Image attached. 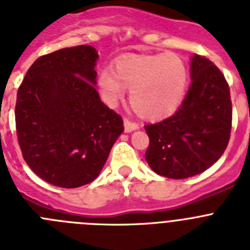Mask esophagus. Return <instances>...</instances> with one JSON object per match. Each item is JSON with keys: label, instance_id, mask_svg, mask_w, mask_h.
Returning a JSON list of instances; mask_svg holds the SVG:
<instances>
[{"label": "esophagus", "instance_id": "1", "mask_svg": "<svg viewBox=\"0 0 250 250\" xmlns=\"http://www.w3.org/2000/svg\"><path fill=\"white\" fill-rule=\"evenodd\" d=\"M124 127H125V132H131L134 131V130L139 129V124L132 123V121L125 119V120H124Z\"/></svg>", "mask_w": 250, "mask_h": 250}]
</instances>
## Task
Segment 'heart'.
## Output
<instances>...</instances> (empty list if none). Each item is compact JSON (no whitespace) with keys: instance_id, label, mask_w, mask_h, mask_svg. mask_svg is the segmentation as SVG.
Masks as SVG:
<instances>
[{"instance_id":"b5f03b06","label":"heart","mask_w":250,"mask_h":250,"mask_svg":"<svg viewBox=\"0 0 250 250\" xmlns=\"http://www.w3.org/2000/svg\"><path fill=\"white\" fill-rule=\"evenodd\" d=\"M189 83V70L175 54L141 55L118 60L114 70L98 77L103 99L116 105L130 90V104L146 120H160L173 114L183 103Z\"/></svg>"}]
</instances>
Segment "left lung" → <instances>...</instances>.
<instances>
[{
	"label": "left lung",
	"mask_w": 250,
	"mask_h": 250,
	"mask_svg": "<svg viewBox=\"0 0 250 250\" xmlns=\"http://www.w3.org/2000/svg\"><path fill=\"white\" fill-rule=\"evenodd\" d=\"M191 85L178 111L145 126L147 164L169 179L198 175L215 164L230 139V90L224 75L207 57L194 55Z\"/></svg>",
	"instance_id": "8db88e82"
}]
</instances>
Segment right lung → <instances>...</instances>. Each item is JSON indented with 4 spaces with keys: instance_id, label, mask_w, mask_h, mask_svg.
I'll return each mask as SVG.
<instances>
[{
    "instance_id": "add662e5",
    "label": "right lung",
    "mask_w": 250,
    "mask_h": 250,
    "mask_svg": "<svg viewBox=\"0 0 250 250\" xmlns=\"http://www.w3.org/2000/svg\"><path fill=\"white\" fill-rule=\"evenodd\" d=\"M98 51L87 45L39 57L17 91V139L31 170L60 188H79L100 174L124 131L121 116L96 91Z\"/></svg>"
}]
</instances>
